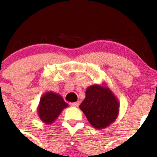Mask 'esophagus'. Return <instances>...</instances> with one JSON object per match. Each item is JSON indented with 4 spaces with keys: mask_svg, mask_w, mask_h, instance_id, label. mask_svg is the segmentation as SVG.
I'll use <instances>...</instances> for the list:
<instances>
[{
    "mask_svg": "<svg viewBox=\"0 0 157 157\" xmlns=\"http://www.w3.org/2000/svg\"><path fill=\"white\" fill-rule=\"evenodd\" d=\"M70 105L71 106H75V107H77L79 106V102H74V103H71Z\"/></svg>",
    "mask_w": 157,
    "mask_h": 157,
    "instance_id": "obj_1",
    "label": "esophagus"
}]
</instances>
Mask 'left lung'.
Masks as SVG:
<instances>
[{
	"mask_svg": "<svg viewBox=\"0 0 157 157\" xmlns=\"http://www.w3.org/2000/svg\"><path fill=\"white\" fill-rule=\"evenodd\" d=\"M80 109L92 127L102 130L115 121L119 113V102L106 85L90 86Z\"/></svg>",
	"mask_w": 157,
	"mask_h": 157,
	"instance_id": "8db88e82",
	"label": "left lung"
}]
</instances>
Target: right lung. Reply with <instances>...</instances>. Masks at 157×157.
<instances>
[{
  "mask_svg": "<svg viewBox=\"0 0 157 157\" xmlns=\"http://www.w3.org/2000/svg\"><path fill=\"white\" fill-rule=\"evenodd\" d=\"M68 104L63 97L53 92H45L40 98L37 108L39 118L46 124H51L58 118L60 113Z\"/></svg>",
  "mask_w": 157,
  "mask_h": 157,
  "instance_id": "obj_1",
  "label": "right lung"
}]
</instances>
